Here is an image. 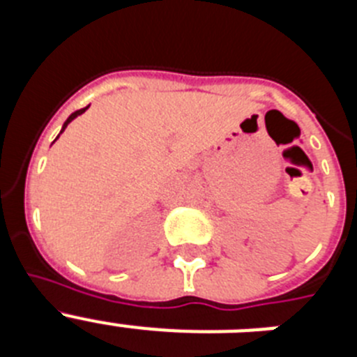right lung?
<instances>
[{
	"label": "right lung",
	"mask_w": 357,
	"mask_h": 357,
	"mask_svg": "<svg viewBox=\"0 0 357 357\" xmlns=\"http://www.w3.org/2000/svg\"><path fill=\"white\" fill-rule=\"evenodd\" d=\"M85 109H87V107H85ZM85 109H80V110H77V112H73V114H71V116H69V118H68V121H66V123H64V127H62V132H64V128H66V127H68V123H69V121H73V119L77 118V116H80V114H82V112H85ZM62 132H61V134H62Z\"/></svg>",
	"instance_id": "1"
}]
</instances>
